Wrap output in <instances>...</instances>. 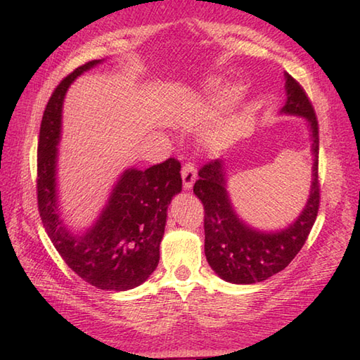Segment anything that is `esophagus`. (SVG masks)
I'll return each mask as SVG.
<instances>
[{
  "label": "esophagus",
  "instance_id": "obj_1",
  "mask_svg": "<svg viewBox=\"0 0 360 360\" xmlns=\"http://www.w3.org/2000/svg\"><path fill=\"white\" fill-rule=\"evenodd\" d=\"M196 179V167L193 162H186L182 165V184L186 190L193 187V182Z\"/></svg>",
  "mask_w": 360,
  "mask_h": 360
}]
</instances>
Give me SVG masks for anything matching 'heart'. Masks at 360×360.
I'll return each instance as SVG.
<instances>
[{"label": "heart", "instance_id": "heart-1", "mask_svg": "<svg viewBox=\"0 0 360 360\" xmlns=\"http://www.w3.org/2000/svg\"><path fill=\"white\" fill-rule=\"evenodd\" d=\"M236 98H238V94H236V93H233V94H231V96H229V102H235L236 101ZM209 143L212 145V147H217V145L219 143V136H212L210 137V139H209Z\"/></svg>", "mask_w": 360, "mask_h": 360}]
</instances>
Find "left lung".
I'll return each mask as SVG.
<instances>
[{
  "mask_svg": "<svg viewBox=\"0 0 360 360\" xmlns=\"http://www.w3.org/2000/svg\"><path fill=\"white\" fill-rule=\"evenodd\" d=\"M286 103L281 112L307 117L312 133V184L309 200L295 223L280 232H259L236 217L226 188L224 164L205 162L193 186L204 205V252L210 267L221 278L236 285L267 280L292 262L308 240L320 205L319 122L307 91L286 74Z\"/></svg>",
  "mask_w": 360,
  "mask_h": 360,
  "instance_id": "8db88e82",
  "label": "left lung"
}]
</instances>
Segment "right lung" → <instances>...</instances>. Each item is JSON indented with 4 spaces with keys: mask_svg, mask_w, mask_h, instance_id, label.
<instances>
[{
    "mask_svg": "<svg viewBox=\"0 0 360 360\" xmlns=\"http://www.w3.org/2000/svg\"><path fill=\"white\" fill-rule=\"evenodd\" d=\"M101 60L79 66L58 83L46 105L37 150V200L46 233L65 263L89 285L127 290L147 280L159 263L167 207L182 188L181 162L170 158L120 176L97 223L82 235L65 227L57 205V145L68 86Z\"/></svg>",
    "mask_w": 360,
    "mask_h": 360,
    "instance_id": "1",
    "label": "right lung"
}]
</instances>
